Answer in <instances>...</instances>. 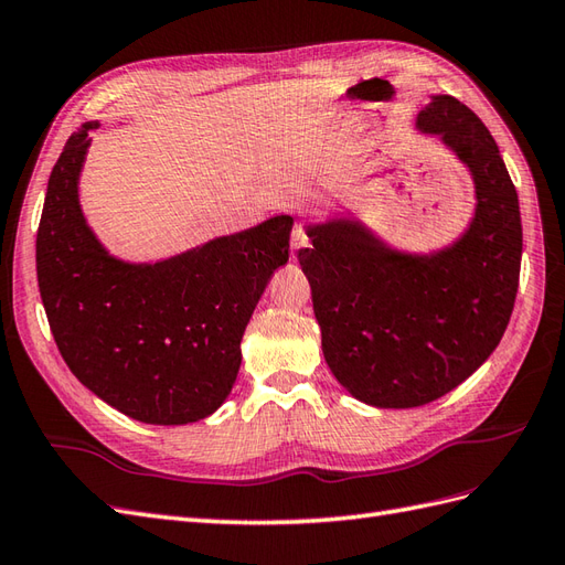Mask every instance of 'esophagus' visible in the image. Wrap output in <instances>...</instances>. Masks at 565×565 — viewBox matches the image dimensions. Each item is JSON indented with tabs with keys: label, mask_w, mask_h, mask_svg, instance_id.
Wrapping results in <instances>:
<instances>
[{
	"label": "esophagus",
	"mask_w": 565,
	"mask_h": 565,
	"mask_svg": "<svg viewBox=\"0 0 565 565\" xmlns=\"http://www.w3.org/2000/svg\"><path fill=\"white\" fill-rule=\"evenodd\" d=\"M310 245V236H308V228L306 226H296L294 228V238H291V248H294V253L296 250H300V248H308Z\"/></svg>",
	"instance_id": "34e87169"
}]
</instances>
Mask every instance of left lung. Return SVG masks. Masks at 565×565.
<instances>
[{
	"instance_id": "1",
	"label": "left lung",
	"mask_w": 565,
	"mask_h": 565,
	"mask_svg": "<svg viewBox=\"0 0 565 565\" xmlns=\"http://www.w3.org/2000/svg\"><path fill=\"white\" fill-rule=\"evenodd\" d=\"M417 128L439 136L475 179V220L451 248L406 255L351 220L308 228L298 263L339 384L377 408L437 401L494 353L515 306L523 226L515 185L472 109L434 95Z\"/></svg>"
}]
</instances>
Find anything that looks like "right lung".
<instances>
[{
  "label": "right lung",
  "instance_id": "right-lung-1",
  "mask_svg": "<svg viewBox=\"0 0 565 565\" xmlns=\"http://www.w3.org/2000/svg\"><path fill=\"white\" fill-rule=\"evenodd\" d=\"M83 124L50 173L35 263L42 306L68 370L111 408L148 425L212 415L241 367V339L271 274L288 263L294 216L154 265L111 257L83 220Z\"/></svg>",
  "mask_w": 565,
  "mask_h": 565
}]
</instances>
